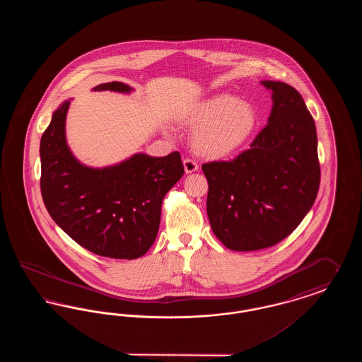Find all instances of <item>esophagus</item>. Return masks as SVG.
Returning <instances> with one entry per match:
<instances>
[{
	"label": "esophagus",
	"instance_id": "obj_1",
	"mask_svg": "<svg viewBox=\"0 0 362 362\" xmlns=\"http://www.w3.org/2000/svg\"><path fill=\"white\" fill-rule=\"evenodd\" d=\"M183 165H185V171H186V173H195V171L198 170V164H197V161L192 160V158H186V160L183 161Z\"/></svg>",
	"mask_w": 362,
	"mask_h": 362
}]
</instances>
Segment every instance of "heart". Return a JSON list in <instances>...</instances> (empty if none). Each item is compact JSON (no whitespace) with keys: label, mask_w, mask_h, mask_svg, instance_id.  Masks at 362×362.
I'll list each match as a JSON object with an SVG mask.
<instances>
[{"label":"heart","mask_w":362,"mask_h":362,"mask_svg":"<svg viewBox=\"0 0 362 362\" xmlns=\"http://www.w3.org/2000/svg\"><path fill=\"white\" fill-rule=\"evenodd\" d=\"M185 123L195 132L198 153L224 158L243 151L259 126L257 108L230 93H217L194 104L185 114Z\"/></svg>","instance_id":"heart-1"}]
</instances>
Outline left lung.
<instances>
[{
  "label": "left lung",
  "instance_id": "1",
  "mask_svg": "<svg viewBox=\"0 0 362 362\" xmlns=\"http://www.w3.org/2000/svg\"><path fill=\"white\" fill-rule=\"evenodd\" d=\"M273 107L251 148L230 161L202 165L207 217L232 251H255L288 238L313 205L320 185L317 136L301 95L263 80Z\"/></svg>",
  "mask_w": 362,
  "mask_h": 362
}]
</instances>
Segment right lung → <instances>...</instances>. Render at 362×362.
<instances>
[{
  "label": "right lung",
  "instance_id": "obj_1",
  "mask_svg": "<svg viewBox=\"0 0 362 362\" xmlns=\"http://www.w3.org/2000/svg\"><path fill=\"white\" fill-rule=\"evenodd\" d=\"M93 90L130 93L133 88L112 81ZM70 100L52 112L40 139L45 206L88 251L107 258H139L155 243L165 194L185 173L180 155L136 153L112 165L88 167L71 153L66 141Z\"/></svg>",
  "mask_w": 362,
  "mask_h": 362
}]
</instances>
